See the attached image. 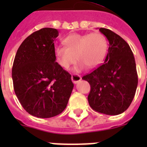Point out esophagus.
Wrapping results in <instances>:
<instances>
[{"label":"esophagus","instance_id":"1","mask_svg":"<svg viewBox=\"0 0 147 147\" xmlns=\"http://www.w3.org/2000/svg\"><path fill=\"white\" fill-rule=\"evenodd\" d=\"M81 80V76L79 74H72V76H71V80H72V82L74 83V84L78 83Z\"/></svg>","mask_w":147,"mask_h":147}]
</instances>
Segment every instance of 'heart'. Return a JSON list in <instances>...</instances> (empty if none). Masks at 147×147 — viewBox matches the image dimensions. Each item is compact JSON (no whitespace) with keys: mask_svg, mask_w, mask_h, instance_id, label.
I'll return each instance as SVG.
<instances>
[{"mask_svg":"<svg viewBox=\"0 0 147 147\" xmlns=\"http://www.w3.org/2000/svg\"><path fill=\"white\" fill-rule=\"evenodd\" d=\"M63 42L66 47L56 46L54 54L59 65L65 69L74 64L76 57L80 59L76 68L77 71L87 66L90 68L98 67L103 62L108 49L107 37L98 32L71 34Z\"/></svg>","mask_w":147,"mask_h":147,"instance_id":"heart-1","label":"heart"}]
</instances>
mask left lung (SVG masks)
<instances>
[{
    "instance_id": "obj_1",
    "label": "left lung",
    "mask_w": 147,
    "mask_h": 147,
    "mask_svg": "<svg viewBox=\"0 0 147 147\" xmlns=\"http://www.w3.org/2000/svg\"><path fill=\"white\" fill-rule=\"evenodd\" d=\"M109 41L105 62L85 75L90 91L88 96L93 110L105 115H119L132 103L138 86L135 57L129 45L111 30L100 28Z\"/></svg>"
}]
</instances>
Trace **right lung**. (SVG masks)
Returning <instances> with one entry per match:
<instances>
[{"mask_svg":"<svg viewBox=\"0 0 147 147\" xmlns=\"http://www.w3.org/2000/svg\"><path fill=\"white\" fill-rule=\"evenodd\" d=\"M56 28H43L24 40L12 66L15 93L24 110L35 117L51 118L65 109L74 88L71 75L56 62Z\"/></svg>","mask_w":147,"mask_h":147,"instance_id":"add662e5","label":"right lung"}]
</instances>
